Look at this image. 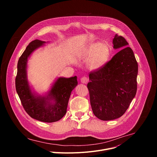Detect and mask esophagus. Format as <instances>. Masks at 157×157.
<instances>
[{"mask_svg":"<svg viewBox=\"0 0 157 157\" xmlns=\"http://www.w3.org/2000/svg\"><path fill=\"white\" fill-rule=\"evenodd\" d=\"M81 82L83 83V84H86V83L88 82V79H87L86 77H83V78H81Z\"/></svg>","mask_w":157,"mask_h":157,"instance_id":"esophagus-1","label":"esophagus"}]
</instances>
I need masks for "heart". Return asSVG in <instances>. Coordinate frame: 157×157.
Listing matches in <instances>:
<instances>
[{
	"instance_id": "b5f03b06",
	"label": "heart",
	"mask_w": 157,
	"mask_h": 157,
	"mask_svg": "<svg viewBox=\"0 0 157 157\" xmlns=\"http://www.w3.org/2000/svg\"><path fill=\"white\" fill-rule=\"evenodd\" d=\"M110 56V49L106 44L100 41L89 43L82 51L80 58L87 61V68L93 71L101 69L107 63Z\"/></svg>"
}]
</instances>
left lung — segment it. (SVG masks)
Returning <instances> with one entry per match:
<instances>
[{
	"mask_svg": "<svg viewBox=\"0 0 157 157\" xmlns=\"http://www.w3.org/2000/svg\"><path fill=\"white\" fill-rule=\"evenodd\" d=\"M113 48L119 50L98 71L91 72L87 88L95 116L102 121L121 117L137 92L138 64L125 39L116 35Z\"/></svg>",
	"mask_w": 157,
	"mask_h": 157,
	"instance_id": "obj_1",
	"label": "left lung"
}]
</instances>
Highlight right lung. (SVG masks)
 <instances>
[{"mask_svg":"<svg viewBox=\"0 0 157 157\" xmlns=\"http://www.w3.org/2000/svg\"><path fill=\"white\" fill-rule=\"evenodd\" d=\"M45 41L35 40L30 42L20 57L17 64L15 87L21 102L33 119L44 122L59 121L66 113L71 93L78 84L77 76L57 78L50 90L40 95L30 85L27 77L28 58Z\"/></svg>","mask_w":157,"mask_h":157,"instance_id":"obj_1","label":"right lung"}]
</instances>
